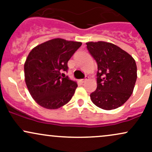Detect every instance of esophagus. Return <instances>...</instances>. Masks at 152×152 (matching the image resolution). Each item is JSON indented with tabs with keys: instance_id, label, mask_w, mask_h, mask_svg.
Returning <instances> with one entry per match:
<instances>
[{
	"instance_id": "34e87169",
	"label": "esophagus",
	"mask_w": 152,
	"mask_h": 152,
	"mask_svg": "<svg viewBox=\"0 0 152 152\" xmlns=\"http://www.w3.org/2000/svg\"><path fill=\"white\" fill-rule=\"evenodd\" d=\"M88 78H89V77H88V76H86V77H85V78H83V79H82V80H81V81H82V82H85V81H86L88 79Z\"/></svg>"
}]
</instances>
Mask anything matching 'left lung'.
<instances>
[{"label":"left lung","mask_w":152,"mask_h":152,"mask_svg":"<svg viewBox=\"0 0 152 152\" xmlns=\"http://www.w3.org/2000/svg\"><path fill=\"white\" fill-rule=\"evenodd\" d=\"M86 48L98 66L97 88L90 94L101 109H115L129 99L137 78L135 61L125 50L111 43H86Z\"/></svg>","instance_id":"obj_1"}]
</instances>
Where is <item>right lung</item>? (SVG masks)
Instances as JSON below:
<instances>
[{
  "label": "right lung",
  "instance_id": "right-lung-1",
  "mask_svg": "<svg viewBox=\"0 0 152 152\" xmlns=\"http://www.w3.org/2000/svg\"><path fill=\"white\" fill-rule=\"evenodd\" d=\"M82 43L55 38L33 48L24 64L25 81L31 96L40 106L56 109L67 104L78 85L68 76L67 64Z\"/></svg>",
  "mask_w": 152,
  "mask_h": 152
}]
</instances>
